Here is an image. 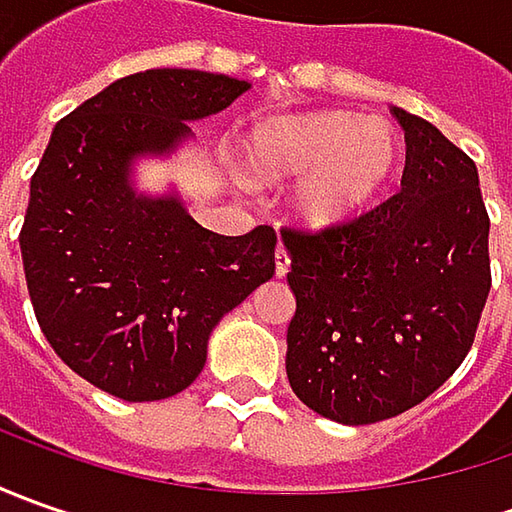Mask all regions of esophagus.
<instances>
[{"label":"esophagus","instance_id":"1","mask_svg":"<svg viewBox=\"0 0 512 512\" xmlns=\"http://www.w3.org/2000/svg\"><path fill=\"white\" fill-rule=\"evenodd\" d=\"M287 267H290V253H287V247L279 242V247H276V276H285Z\"/></svg>","mask_w":512,"mask_h":512}]
</instances>
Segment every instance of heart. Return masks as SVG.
Wrapping results in <instances>:
<instances>
[{
	"instance_id": "1",
	"label": "heart",
	"mask_w": 512,
	"mask_h": 512,
	"mask_svg": "<svg viewBox=\"0 0 512 512\" xmlns=\"http://www.w3.org/2000/svg\"><path fill=\"white\" fill-rule=\"evenodd\" d=\"M247 165L265 179L299 182L296 207L310 225H339L359 216L399 165V136L379 119L342 110L273 119L250 136Z\"/></svg>"
}]
</instances>
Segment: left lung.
I'll return each mask as SVG.
<instances>
[{
    "instance_id": "obj_1",
    "label": "left lung",
    "mask_w": 512,
    "mask_h": 512,
    "mask_svg": "<svg viewBox=\"0 0 512 512\" xmlns=\"http://www.w3.org/2000/svg\"><path fill=\"white\" fill-rule=\"evenodd\" d=\"M402 190L359 216L282 227L296 293L287 382L325 419L373 424L439 390L470 353L490 293L476 162L402 108Z\"/></svg>"
}]
</instances>
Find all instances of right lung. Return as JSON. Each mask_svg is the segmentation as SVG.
Segmentation results:
<instances>
[{
    "label": "right lung",
    "mask_w": 512,
    "mask_h": 512,
    "mask_svg": "<svg viewBox=\"0 0 512 512\" xmlns=\"http://www.w3.org/2000/svg\"><path fill=\"white\" fill-rule=\"evenodd\" d=\"M247 88L205 70H145L50 133L19 230L30 305L56 356L110 396L156 402L185 390L216 322L276 270L270 225L219 236L176 199L128 185L136 153L170 150L185 119L219 113Z\"/></svg>",
    "instance_id": "1"
}]
</instances>
